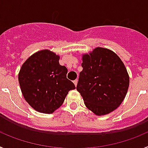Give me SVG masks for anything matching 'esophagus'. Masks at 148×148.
Returning <instances> with one entry per match:
<instances>
[{
  "instance_id": "esophagus-1",
  "label": "esophagus",
  "mask_w": 148,
  "mask_h": 148,
  "mask_svg": "<svg viewBox=\"0 0 148 148\" xmlns=\"http://www.w3.org/2000/svg\"><path fill=\"white\" fill-rule=\"evenodd\" d=\"M73 83H74V84H75V86L76 87L77 86V84H78V80H75V81H73Z\"/></svg>"
}]
</instances>
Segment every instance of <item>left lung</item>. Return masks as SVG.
I'll return each instance as SVG.
<instances>
[{
	"label": "left lung",
	"mask_w": 148,
	"mask_h": 148,
	"mask_svg": "<svg viewBox=\"0 0 148 148\" xmlns=\"http://www.w3.org/2000/svg\"><path fill=\"white\" fill-rule=\"evenodd\" d=\"M82 66L76 89L86 107L97 116L108 114L119 107L130 83L119 57L110 49L97 47L83 55Z\"/></svg>",
	"instance_id": "1"
}]
</instances>
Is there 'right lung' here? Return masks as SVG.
Masks as SVG:
<instances>
[{
  "label": "right lung",
  "mask_w": 148,
  "mask_h": 148,
  "mask_svg": "<svg viewBox=\"0 0 148 148\" xmlns=\"http://www.w3.org/2000/svg\"><path fill=\"white\" fill-rule=\"evenodd\" d=\"M59 58L48 49L38 51L23 63L18 74L23 97L40 113H53L62 105L68 92L75 89Z\"/></svg>",
  "instance_id": "right-lung-1"
}]
</instances>
